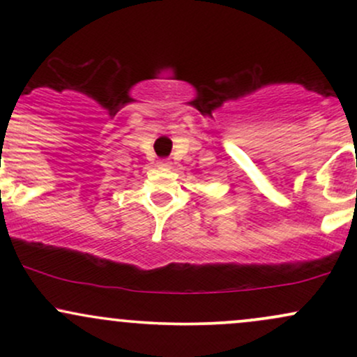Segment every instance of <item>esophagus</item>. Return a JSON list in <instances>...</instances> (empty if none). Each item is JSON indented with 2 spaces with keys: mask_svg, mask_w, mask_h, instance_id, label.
<instances>
[{
  "mask_svg": "<svg viewBox=\"0 0 357 357\" xmlns=\"http://www.w3.org/2000/svg\"><path fill=\"white\" fill-rule=\"evenodd\" d=\"M158 166H159V167H171V162L167 161V159H159Z\"/></svg>",
  "mask_w": 357,
  "mask_h": 357,
  "instance_id": "1",
  "label": "esophagus"
}]
</instances>
